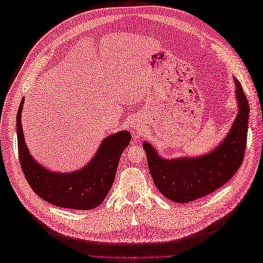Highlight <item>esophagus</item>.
I'll return each mask as SVG.
<instances>
[{"instance_id": "esophagus-1", "label": "esophagus", "mask_w": 263, "mask_h": 263, "mask_svg": "<svg viewBox=\"0 0 263 263\" xmlns=\"http://www.w3.org/2000/svg\"><path fill=\"white\" fill-rule=\"evenodd\" d=\"M133 128H135V130L136 131H139V132H140L141 131V128H140V126H139V125H136L135 127H133Z\"/></svg>"}]
</instances>
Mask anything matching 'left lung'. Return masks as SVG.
Instances as JSON below:
<instances>
[{
    "instance_id": "8db88e82",
    "label": "left lung",
    "mask_w": 263,
    "mask_h": 263,
    "mask_svg": "<svg viewBox=\"0 0 263 263\" xmlns=\"http://www.w3.org/2000/svg\"><path fill=\"white\" fill-rule=\"evenodd\" d=\"M235 83L237 114L226 137L209 153L164 158L144 140L150 174L159 192L174 202L185 203L203 198L224 185L242 165L247 147L250 107L241 83Z\"/></svg>"
}]
</instances>
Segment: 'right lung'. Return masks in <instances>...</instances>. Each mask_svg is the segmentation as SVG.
Listing matches in <instances>:
<instances>
[{
    "instance_id": "add662e5",
    "label": "right lung",
    "mask_w": 263,
    "mask_h": 263,
    "mask_svg": "<svg viewBox=\"0 0 263 263\" xmlns=\"http://www.w3.org/2000/svg\"><path fill=\"white\" fill-rule=\"evenodd\" d=\"M25 98L16 114V137L21 168L27 182L38 197L62 208L90 210L105 200L113 185L117 165L131 140L128 131L107 136L99 144L91 160L80 170L53 172L32 157L25 141L21 114Z\"/></svg>"
}]
</instances>
